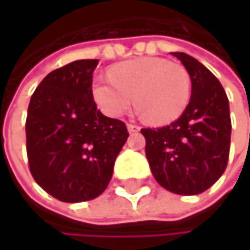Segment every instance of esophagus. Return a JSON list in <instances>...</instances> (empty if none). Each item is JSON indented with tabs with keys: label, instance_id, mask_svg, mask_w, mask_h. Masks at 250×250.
<instances>
[{
	"label": "esophagus",
	"instance_id": "esophagus-1",
	"mask_svg": "<svg viewBox=\"0 0 250 250\" xmlns=\"http://www.w3.org/2000/svg\"><path fill=\"white\" fill-rule=\"evenodd\" d=\"M127 130H128V133H136V131H139L140 130V127L137 125H131V123H128L127 125Z\"/></svg>",
	"mask_w": 250,
	"mask_h": 250
}]
</instances>
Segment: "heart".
<instances>
[{"instance_id":"obj_1","label":"heart","mask_w":250,"mask_h":250,"mask_svg":"<svg viewBox=\"0 0 250 250\" xmlns=\"http://www.w3.org/2000/svg\"><path fill=\"white\" fill-rule=\"evenodd\" d=\"M110 79L92 85L97 105L108 117H120L136 108L152 123L164 125L176 120L191 97V79L187 69L162 58H139L119 63L108 72Z\"/></svg>"}]
</instances>
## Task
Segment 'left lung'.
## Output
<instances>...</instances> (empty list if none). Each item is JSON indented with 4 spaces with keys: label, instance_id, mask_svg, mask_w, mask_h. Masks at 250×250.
I'll list each match as a JSON object with an SVG mask.
<instances>
[{
    "label": "left lung",
    "instance_id": "left-lung-1",
    "mask_svg": "<svg viewBox=\"0 0 250 250\" xmlns=\"http://www.w3.org/2000/svg\"><path fill=\"white\" fill-rule=\"evenodd\" d=\"M191 78V98L169 125L142 128L146 158L155 179L179 195L208 189L226 171L231 122L229 100L219 79L192 56L174 52Z\"/></svg>",
    "mask_w": 250,
    "mask_h": 250
}]
</instances>
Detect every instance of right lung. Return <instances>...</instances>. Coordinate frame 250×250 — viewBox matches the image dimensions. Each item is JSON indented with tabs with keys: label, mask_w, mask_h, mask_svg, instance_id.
<instances>
[{
	"label": "right lung",
	"mask_w": 250,
	"mask_h": 250,
	"mask_svg": "<svg viewBox=\"0 0 250 250\" xmlns=\"http://www.w3.org/2000/svg\"><path fill=\"white\" fill-rule=\"evenodd\" d=\"M98 59L71 62L46 76L31 95L25 120L34 181L63 203L97 198L107 188L127 127L105 117L92 97Z\"/></svg>",
	"instance_id": "right-lung-1"
}]
</instances>
